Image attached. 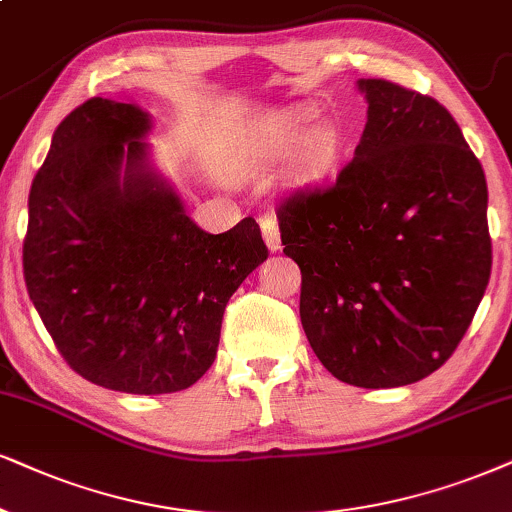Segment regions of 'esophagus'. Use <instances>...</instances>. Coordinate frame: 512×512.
<instances>
[{"label": "esophagus", "instance_id": "34e87169", "mask_svg": "<svg viewBox=\"0 0 512 512\" xmlns=\"http://www.w3.org/2000/svg\"><path fill=\"white\" fill-rule=\"evenodd\" d=\"M262 236H264V243H267V248L271 252L281 250V231H278V222L276 217H262Z\"/></svg>", "mask_w": 512, "mask_h": 512}]
</instances>
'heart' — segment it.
I'll return each instance as SVG.
<instances>
[{
    "label": "heart",
    "mask_w": 512,
    "mask_h": 512,
    "mask_svg": "<svg viewBox=\"0 0 512 512\" xmlns=\"http://www.w3.org/2000/svg\"><path fill=\"white\" fill-rule=\"evenodd\" d=\"M314 106H293L267 122L255 141V155L262 163H278L293 155L290 177L297 186H319L331 177L342 155V134L338 125L316 122Z\"/></svg>",
    "instance_id": "heart-1"
}]
</instances>
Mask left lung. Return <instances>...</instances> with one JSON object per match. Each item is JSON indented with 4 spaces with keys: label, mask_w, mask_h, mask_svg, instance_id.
Instances as JSON below:
<instances>
[{
    "label": "left lung",
    "mask_w": 512,
    "mask_h": 512,
    "mask_svg": "<svg viewBox=\"0 0 512 512\" xmlns=\"http://www.w3.org/2000/svg\"><path fill=\"white\" fill-rule=\"evenodd\" d=\"M368 103L333 189L278 208L302 271L300 319L347 385L418 383L454 354L491 274L487 179L442 103L357 80Z\"/></svg>",
    "instance_id": "obj_1"
}]
</instances>
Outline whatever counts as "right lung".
<instances>
[{
	"mask_svg": "<svg viewBox=\"0 0 512 512\" xmlns=\"http://www.w3.org/2000/svg\"><path fill=\"white\" fill-rule=\"evenodd\" d=\"M153 115L89 99L32 179L25 286L58 352L129 394L191 387L217 357L229 297L269 257L245 217L208 234L153 163Z\"/></svg>",
	"mask_w": 512,
	"mask_h": 512,
	"instance_id": "obj_1",
	"label": "right lung"
}]
</instances>
